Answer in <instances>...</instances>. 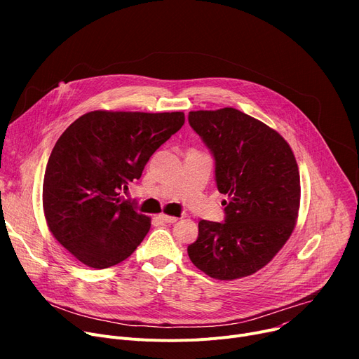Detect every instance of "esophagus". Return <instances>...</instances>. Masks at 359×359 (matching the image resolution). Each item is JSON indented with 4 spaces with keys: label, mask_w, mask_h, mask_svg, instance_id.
Instances as JSON below:
<instances>
[{
    "label": "esophagus",
    "mask_w": 359,
    "mask_h": 359,
    "mask_svg": "<svg viewBox=\"0 0 359 359\" xmlns=\"http://www.w3.org/2000/svg\"><path fill=\"white\" fill-rule=\"evenodd\" d=\"M158 218L163 221V222H167V224H173L176 222L179 218L177 217H172V215H165V214H160Z\"/></svg>",
    "instance_id": "esophagus-1"
}]
</instances>
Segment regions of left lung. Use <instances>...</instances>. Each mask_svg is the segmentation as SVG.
<instances>
[{"mask_svg":"<svg viewBox=\"0 0 359 359\" xmlns=\"http://www.w3.org/2000/svg\"><path fill=\"white\" fill-rule=\"evenodd\" d=\"M189 125L215 160L224 222L199 221L187 246L194 265L211 278L249 276L290 238L299 208L295 157L276 130L237 109L189 111Z\"/></svg>","mask_w":359,"mask_h":359,"instance_id":"left-lung-1","label":"left lung"}]
</instances>
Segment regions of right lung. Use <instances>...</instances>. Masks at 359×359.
I'll return each instance as SVG.
<instances>
[{"label":"right lung","mask_w":359,"mask_h":359,"mask_svg":"<svg viewBox=\"0 0 359 359\" xmlns=\"http://www.w3.org/2000/svg\"><path fill=\"white\" fill-rule=\"evenodd\" d=\"M183 123V111L94 110L65 129L48 160L42 196L50 233L74 257L104 269L134 253L151 222L119 196Z\"/></svg>","instance_id":"add662e5"}]
</instances>
